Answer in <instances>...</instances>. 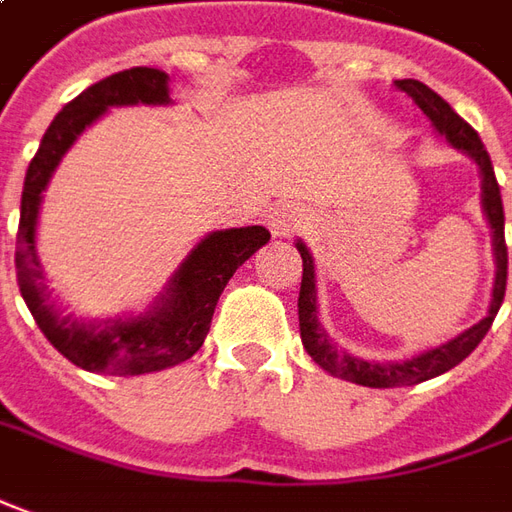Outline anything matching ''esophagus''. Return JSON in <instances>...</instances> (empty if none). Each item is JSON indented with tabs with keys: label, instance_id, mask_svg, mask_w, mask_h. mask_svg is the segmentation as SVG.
I'll return each mask as SVG.
<instances>
[{
	"label": "esophagus",
	"instance_id": "1",
	"mask_svg": "<svg viewBox=\"0 0 512 512\" xmlns=\"http://www.w3.org/2000/svg\"><path fill=\"white\" fill-rule=\"evenodd\" d=\"M267 225H270L273 236H290L306 225V214L295 203H281L267 214Z\"/></svg>",
	"mask_w": 512,
	"mask_h": 512
}]
</instances>
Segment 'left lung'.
Returning <instances> with one entry per match:
<instances>
[{
  "mask_svg": "<svg viewBox=\"0 0 512 512\" xmlns=\"http://www.w3.org/2000/svg\"><path fill=\"white\" fill-rule=\"evenodd\" d=\"M396 88H401L407 97L415 100V105L429 116V122L435 125L440 136H446L451 147H457L460 153L474 158L482 175V209L491 222L493 234V256H496V281H493V298L488 315L471 329L457 334L449 343L438 345L432 351H424L418 357L404 359V362H368L354 354L343 351L340 345L331 340L326 329L317 320V290H315V259L303 242L298 245V253L303 259V278L301 295H298V320H301V340L303 348L309 351V357L315 359L323 370H329L331 376H340L345 382L362 384V387H410L421 384L426 379H435L440 373H446L454 365H460L488 334L493 326V317L499 312V306L505 301L507 290V245H505V209H502V192L496 183L491 155L485 150V144L477 136V130L471 128L465 119L451 111V105L432 88L424 86L421 80H396Z\"/></svg>",
  "mask_w": 512,
  "mask_h": 512,
  "instance_id": "left-lung-1",
  "label": "left lung"
}]
</instances>
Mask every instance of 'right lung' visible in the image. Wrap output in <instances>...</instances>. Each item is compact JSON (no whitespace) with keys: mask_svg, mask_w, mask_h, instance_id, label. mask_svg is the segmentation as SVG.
Here are the masks:
<instances>
[{"mask_svg":"<svg viewBox=\"0 0 512 512\" xmlns=\"http://www.w3.org/2000/svg\"><path fill=\"white\" fill-rule=\"evenodd\" d=\"M139 102L169 105V74L150 66H133L88 86L69 105H63L27 167L16 234V278L21 298L33 312L38 329L77 368L111 376H142L195 357L209 334L217 301L236 267H242L256 250L270 242V231L262 225L214 231L197 242V248L169 278L167 290L155 298L144 315L116 317L102 323H86L63 315L61 306L52 301V292L47 290L35 245L41 195L66 150L91 122H97L111 105Z\"/></svg>","mask_w":512,"mask_h":512,"instance_id":"add662e5","label":"right lung"}]
</instances>
